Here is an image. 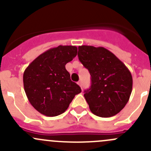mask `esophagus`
Returning <instances> with one entry per match:
<instances>
[{"mask_svg":"<svg viewBox=\"0 0 151 151\" xmlns=\"http://www.w3.org/2000/svg\"><path fill=\"white\" fill-rule=\"evenodd\" d=\"M77 84H78V85H80V86L81 87V88H82V83H81V82H80V81H79L78 83H77Z\"/></svg>","mask_w":151,"mask_h":151,"instance_id":"obj_1","label":"esophagus"}]
</instances>
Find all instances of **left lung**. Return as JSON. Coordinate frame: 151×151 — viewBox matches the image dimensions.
<instances>
[{
	"label": "left lung",
	"instance_id": "1",
	"mask_svg": "<svg viewBox=\"0 0 151 151\" xmlns=\"http://www.w3.org/2000/svg\"><path fill=\"white\" fill-rule=\"evenodd\" d=\"M78 58L91 76V88L84 94L91 112L101 118L121 112L132 91L133 80L129 68L102 47L80 46Z\"/></svg>",
	"mask_w": 151,
	"mask_h": 151
}]
</instances>
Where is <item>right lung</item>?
I'll list each match as a JSON object with an SVG mask.
<instances>
[{"label":"right lung","instance_id":"1","mask_svg":"<svg viewBox=\"0 0 151 151\" xmlns=\"http://www.w3.org/2000/svg\"><path fill=\"white\" fill-rule=\"evenodd\" d=\"M77 54L76 46L53 47L38 56L24 71V89L28 101L42 115L54 117L63 113L75 95L81 92L65 67Z\"/></svg>","mask_w":151,"mask_h":151}]
</instances>
